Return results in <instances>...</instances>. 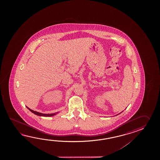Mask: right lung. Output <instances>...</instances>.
<instances>
[{
    "label": "right lung",
    "instance_id": "1",
    "mask_svg": "<svg viewBox=\"0 0 160 160\" xmlns=\"http://www.w3.org/2000/svg\"><path fill=\"white\" fill-rule=\"evenodd\" d=\"M26 107H27V106H26ZM27 108L28 109L30 112H33V113L35 114H36V115H37V116H43V117H51V116H54L55 114H57V113H58V112H55V113H53V114H43V113H41V112H37L34 111V110H31V109H30V108H28V107H27Z\"/></svg>",
    "mask_w": 160,
    "mask_h": 160
}]
</instances>
